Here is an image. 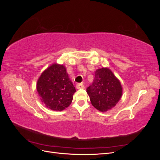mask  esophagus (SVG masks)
I'll return each mask as SVG.
<instances>
[{
	"label": "esophagus",
	"instance_id": "esophagus-1",
	"mask_svg": "<svg viewBox=\"0 0 160 160\" xmlns=\"http://www.w3.org/2000/svg\"><path fill=\"white\" fill-rule=\"evenodd\" d=\"M76 88L77 89H85V86L83 85V84L82 83H79L77 84L76 86Z\"/></svg>",
	"mask_w": 160,
	"mask_h": 160
}]
</instances>
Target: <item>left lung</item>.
<instances>
[{"instance_id":"8db88e82","label":"left lung","mask_w":160,"mask_h":160,"mask_svg":"<svg viewBox=\"0 0 160 160\" xmlns=\"http://www.w3.org/2000/svg\"><path fill=\"white\" fill-rule=\"evenodd\" d=\"M92 105L101 112H105L116 105L123 93L120 81L108 67L95 72L93 83L87 89Z\"/></svg>"}]
</instances>
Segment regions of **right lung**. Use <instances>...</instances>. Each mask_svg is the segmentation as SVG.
I'll return each instance as SVG.
<instances>
[{
	"label": "right lung",
	"instance_id": "add662e5",
	"mask_svg": "<svg viewBox=\"0 0 160 160\" xmlns=\"http://www.w3.org/2000/svg\"><path fill=\"white\" fill-rule=\"evenodd\" d=\"M37 90L41 102L52 111H61L71 105L75 87L63 65L53 63L38 77Z\"/></svg>",
	"mask_w": 160,
	"mask_h": 160
}]
</instances>
